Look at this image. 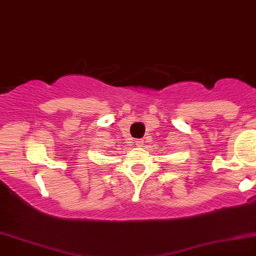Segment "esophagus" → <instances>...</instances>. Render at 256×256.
<instances>
[{
    "mask_svg": "<svg viewBox=\"0 0 256 256\" xmlns=\"http://www.w3.org/2000/svg\"><path fill=\"white\" fill-rule=\"evenodd\" d=\"M136 145L142 146L144 145V140H142V139H137V140H136Z\"/></svg>",
    "mask_w": 256,
    "mask_h": 256,
    "instance_id": "1",
    "label": "esophagus"
}]
</instances>
